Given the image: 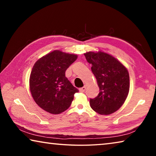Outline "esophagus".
I'll list each match as a JSON object with an SVG mask.
<instances>
[{
	"label": "esophagus",
	"mask_w": 156,
	"mask_h": 156,
	"mask_svg": "<svg viewBox=\"0 0 156 156\" xmlns=\"http://www.w3.org/2000/svg\"><path fill=\"white\" fill-rule=\"evenodd\" d=\"M85 89H86V87L84 86V87H83L79 89V91H80V92L83 93V92H84V91H85Z\"/></svg>",
	"instance_id": "1"
}]
</instances>
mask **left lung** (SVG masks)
Segmentation results:
<instances>
[{
	"mask_svg": "<svg viewBox=\"0 0 156 156\" xmlns=\"http://www.w3.org/2000/svg\"><path fill=\"white\" fill-rule=\"evenodd\" d=\"M91 65L100 92L90 98V106L102 115H109L119 109L125 102L129 91V72L122 63L105 52L89 51L84 54Z\"/></svg>",
	"mask_w": 156,
	"mask_h": 156,
	"instance_id": "left-lung-1",
	"label": "left lung"
}]
</instances>
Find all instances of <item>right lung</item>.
Listing matches in <instances>:
<instances>
[{
    "mask_svg": "<svg viewBox=\"0 0 156 156\" xmlns=\"http://www.w3.org/2000/svg\"><path fill=\"white\" fill-rule=\"evenodd\" d=\"M77 59L75 54L56 50L35 62L30 78V87L34 101L52 114L65 112L78 89L66 78L65 72Z\"/></svg>",
    "mask_w": 156,
    "mask_h": 156,
    "instance_id": "obj_1",
    "label": "right lung"
}]
</instances>
